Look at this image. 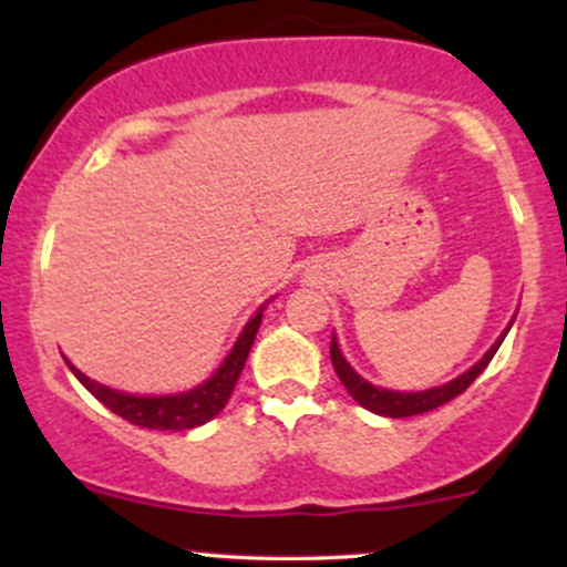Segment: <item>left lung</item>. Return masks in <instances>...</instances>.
Segmentation results:
<instances>
[{"mask_svg": "<svg viewBox=\"0 0 567 567\" xmlns=\"http://www.w3.org/2000/svg\"><path fill=\"white\" fill-rule=\"evenodd\" d=\"M506 333H509V330H504V336L493 343L491 351H487L483 360H480L472 370H466L464 375H458L455 381L445 383V386L426 389V392H389V389H379V386H373V383H368L365 379H360V375L349 368V362L343 360L341 349H338V343H336V336H333V341H330V360H333L338 379H341L343 386H347V392L354 396V402H360L362 408L373 410V413H379V415H389V419H408V415L429 413V410L451 402L453 396L464 394L466 389L474 383V379H477V375L487 368V362L493 360V354L498 351L501 341H504Z\"/></svg>", "mask_w": 567, "mask_h": 567, "instance_id": "8db88e82", "label": "left lung"}]
</instances>
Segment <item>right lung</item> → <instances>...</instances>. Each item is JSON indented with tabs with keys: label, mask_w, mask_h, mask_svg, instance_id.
<instances>
[{
	"label": "right lung",
	"mask_w": 567,
	"mask_h": 567,
	"mask_svg": "<svg viewBox=\"0 0 567 567\" xmlns=\"http://www.w3.org/2000/svg\"><path fill=\"white\" fill-rule=\"evenodd\" d=\"M261 317H264V309H258L256 317L245 324L243 336L237 338V343H234V349L224 360V365L213 373V379H207L202 386L184 394L135 396L125 392H114V389L90 381L87 375L80 373L71 362L69 368L97 402H103L112 413L122 415V419L130 421V424L146 426V429H162V432H167V429H171V432H186V429L202 426L205 421H210L213 415H218L226 402H229L234 383H237L239 373H243L247 354H250L252 341H256Z\"/></svg>",
	"instance_id": "right-lung-1"
}]
</instances>
